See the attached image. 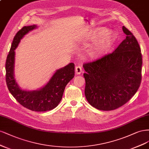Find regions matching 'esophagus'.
Here are the masks:
<instances>
[{"label": "esophagus", "mask_w": 149, "mask_h": 149, "mask_svg": "<svg viewBox=\"0 0 149 149\" xmlns=\"http://www.w3.org/2000/svg\"><path fill=\"white\" fill-rule=\"evenodd\" d=\"M75 72L77 74H80L81 73V68L80 65L75 67Z\"/></svg>", "instance_id": "34e87169"}]
</instances>
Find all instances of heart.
<instances>
[{
    "label": "heart",
    "instance_id": "obj_1",
    "mask_svg": "<svg viewBox=\"0 0 149 149\" xmlns=\"http://www.w3.org/2000/svg\"><path fill=\"white\" fill-rule=\"evenodd\" d=\"M91 39L97 41L91 49L90 54L93 57H97L105 53L111 47L115 40V35L112 31L106 29H101L95 31Z\"/></svg>",
    "mask_w": 149,
    "mask_h": 149
}]
</instances>
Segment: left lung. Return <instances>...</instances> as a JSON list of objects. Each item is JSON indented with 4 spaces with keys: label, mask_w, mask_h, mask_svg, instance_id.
I'll return each mask as SVG.
<instances>
[{
    "label": "left lung",
    "mask_w": 149,
    "mask_h": 149,
    "mask_svg": "<svg viewBox=\"0 0 149 149\" xmlns=\"http://www.w3.org/2000/svg\"><path fill=\"white\" fill-rule=\"evenodd\" d=\"M126 35L114 51L84 63L85 95L94 108L111 111L125 104L141 83L142 57L136 37L125 26Z\"/></svg>",
    "instance_id": "8db88e82"
}]
</instances>
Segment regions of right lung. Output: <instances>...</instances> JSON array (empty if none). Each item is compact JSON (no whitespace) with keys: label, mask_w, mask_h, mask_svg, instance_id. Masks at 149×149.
<instances>
[{"label":"right lung","mask_w":149,"mask_h":149,"mask_svg":"<svg viewBox=\"0 0 149 149\" xmlns=\"http://www.w3.org/2000/svg\"><path fill=\"white\" fill-rule=\"evenodd\" d=\"M36 25L23 27L13 38L6 62V79L9 92L17 102L25 108L34 111H46L55 108L62 100L65 86L74 78L75 66L70 63L57 70L44 87L37 91L28 92L18 87L13 77L15 50L20 40Z\"/></svg>","instance_id":"1"}]
</instances>
